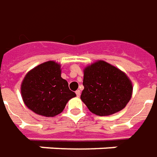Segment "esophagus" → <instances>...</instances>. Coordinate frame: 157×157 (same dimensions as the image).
Returning <instances> with one entry per match:
<instances>
[{"label": "esophagus", "mask_w": 157, "mask_h": 157, "mask_svg": "<svg viewBox=\"0 0 157 157\" xmlns=\"http://www.w3.org/2000/svg\"><path fill=\"white\" fill-rule=\"evenodd\" d=\"M75 94H76V96L80 97V95H81V91H80V90H76V91H75Z\"/></svg>", "instance_id": "esophagus-1"}]
</instances>
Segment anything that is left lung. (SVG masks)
I'll use <instances>...</instances> for the list:
<instances>
[{
    "instance_id": "obj_1",
    "label": "left lung",
    "mask_w": 157,
    "mask_h": 157,
    "mask_svg": "<svg viewBox=\"0 0 157 157\" xmlns=\"http://www.w3.org/2000/svg\"><path fill=\"white\" fill-rule=\"evenodd\" d=\"M83 86L82 101L91 113L99 116H108L124 109L133 89L125 73L101 60L84 69Z\"/></svg>"
}]
</instances>
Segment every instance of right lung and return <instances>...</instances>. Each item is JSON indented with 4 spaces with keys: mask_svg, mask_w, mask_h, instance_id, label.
I'll list each match as a JSON object with an SVG mask.
<instances>
[{
    "mask_svg": "<svg viewBox=\"0 0 157 157\" xmlns=\"http://www.w3.org/2000/svg\"><path fill=\"white\" fill-rule=\"evenodd\" d=\"M20 90L25 105L44 117L61 113L67 102L76 96L70 90L68 82L61 77V65L54 61L30 70L22 81Z\"/></svg>",
    "mask_w": 157,
    "mask_h": 157,
    "instance_id": "1",
    "label": "right lung"
}]
</instances>
